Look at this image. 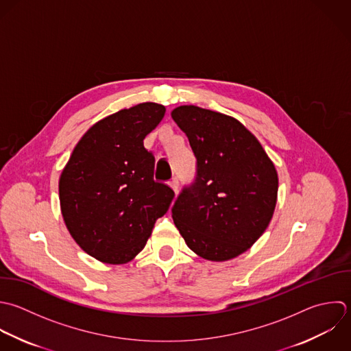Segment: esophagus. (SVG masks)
Wrapping results in <instances>:
<instances>
[{
  "label": "esophagus",
  "instance_id": "obj_1",
  "mask_svg": "<svg viewBox=\"0 0 351 351\" xmlns=\"http://www.w3.org/2000/svg\"><path fill=\"white\" fill-rule=\"evenodd\" d=\"M169 186L171 189L175 191V194H178V190H179V180L176 178H173L171 182H169Z\"/></svg>",
  "mask_w": 351,
  "mask_h": 351
}]
</instances>
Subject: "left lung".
<instances>
[{"label": "left lung", "instance_id": "left-lung-1", "mask_svg": "<svg viewBox=\"0 0 351 351\" xmlns=\"http://www.w3.org/2000/svg\"><path fill=\"white\" fill-rule=\"evenodd\" d=\"M187 135L197 175L172 206V219L199 257L227 261L267 230L278 199V172L257 138L237 119L194 105L171 113Z\"/></svg>", "mask_w": 351, "mask_h": 351}]
</instances>
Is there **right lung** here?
<instances>
[{"instance_id":"obj_1","label":"right lung","mask_w":351,"mask_h":351,"mask_svg":"<svg viewBox=\"0 0 351 351\" xmlns=\"http://www.w3.org/2000/svg\"><path fill=\"white\" fill-rule=\"evenodd\" d=\"M165 106L143 102L95 123L61 172L58 194L75 242L106 264H125L146 245L173 190L154 182V156L143 146Z\"/></svg>"}]
</instances>
